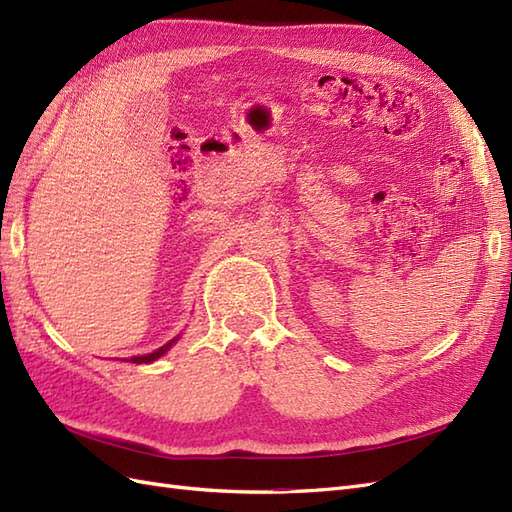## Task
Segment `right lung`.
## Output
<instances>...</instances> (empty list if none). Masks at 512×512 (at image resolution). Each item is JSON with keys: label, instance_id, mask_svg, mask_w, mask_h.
I'll return each mask as SVG.
<instances>
[{"label": "right lung", "instance_id": "add662e5", "mask_svg": "<svg viewBox=\"0 0 512 512\" xmlns=\"http://www.w3.org/2000/svg\"><path fill=\"white\" fill-rule=\"evenodd\" d=\"M177 339H179V337H175V339H170V342H168L166 346L158 348L156 352H151V354H143V356H132V359H130V361H132V363H138V365H141V363H151V361H158V359H160V356H162V354H166V352L170 350V346H173V344L177 342Z\"/></svg>", "mask_w": 512, "mask_h": 512}]
</instances>
